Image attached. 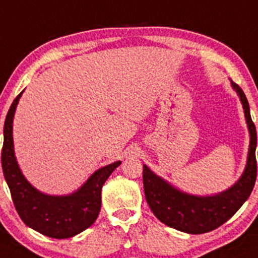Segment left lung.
I'll use <instances>...</instances> for the list:
<instances>
[{
  "label": "left lung",
  "instance_id": "8db88e82",
  "mask_svg": "<svg viewBox=\"0 0 258 258\" xmlns=\"http://www.w3.org/2000/svg\"><path fill=\"white\" fill-rule=\"evenodd\" d=\"M230 83L240 97L250 134L245 169L234 185L214 195L189 194L175 188L143 164V186L151 210L167 226L186 234H204L221 226L248 199L256 181V127L252 122L250 106L242 89L232 80Z\"/></svg>",
  "mask_w": 258,
  "mask_h": 258
}]
</instances>
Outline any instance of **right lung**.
Instances as JSON below:
<instances>
[{"label": "right lung", "instance_id": "obj_1", "mask_svg": "<svg viewBox=\"0 0 258 258\" xmlns=\"http://www.w3.org/2000/svg\"><path fill=\"white\" fill-rule=\"evenodd\" d=\"M23 91L13 100L4 127L2 169L18 215L27 226L53 238H68L90 227L101 208V189L121 161L101 167L74 193L50 195L34 188L22 173L13 146V118Z\"/></svg>", "mask_w": 258, "mask_h": 258}]
</instances>
